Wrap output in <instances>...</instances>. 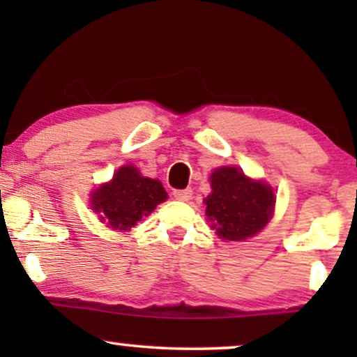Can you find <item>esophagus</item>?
Listing matches in <instances>:
<instances>
[{"label":"esophagus","instance_id":"34e87169","mask_svg":"<svg viewBox=\"0 0 357 357\" xmlns=\"http://www.w3.org/2000/svg\"><path fill=\"white\" fill-rule=\"evenodd\" d=\"M175 199H180V202H188L192 198L193 190L192 188H183V190H174L172 192Z\"/></svg>","mask_w":357,"mask_h":357}]
</instances>
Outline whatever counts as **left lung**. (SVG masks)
Wrapping results in <instances>:
<instances>
[{
	"mask_svg": "<svg viewBox=\"0 0 357 357\" xmlns=\"http://www.w3.org/2000/svg\"><path fill=\"white\" fill-rule=\"evenodd\" d=\"M211 188V195L204 199L206 216L221 238L243 241L255 236L273 216L276 198L271 187L247 178L242 170H214Z\"/></svg>",
	"mask_w": 357,
	"mask_h": 357,
	"instance_id": "1",
	"label": "left lung"
}]
</instances>
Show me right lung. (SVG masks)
<instances>
[{"label":"right lung","instance_id":"1","mask_svg":"<svg viewBox=\"0 0 357 357\" xmlns=\"http://www.w3.org/2000/svg\"><path fill=\"white\" fill-rule=\"evenodd\" d=\"M165 198L167 193L159 180L143 177L136 167L125 165L110 183L102 185L92 193L91 204L99 213L100 221L114 229L128 231Z\"/></svg>","mask_w":357,"mask_h":357}]
</instances>
